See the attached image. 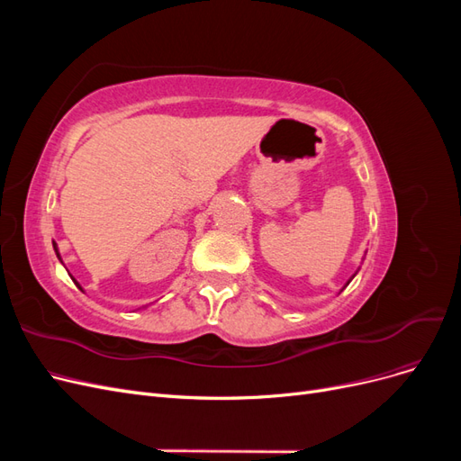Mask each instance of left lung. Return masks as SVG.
I'll list each match as a JSON object with an SVG mask.
<instances>
[{
  "mask_svg": "<svg viewBox=\"0 0 461 461\" xmlns=\"http://www.w3.org/2000/svg\"><path fill=\"white\" fill-rule=\"evenodd\" d=\"M350 281H352V278H350ZM350 281H348V283H346V286H348V285H350Z\"/></svg>",
  "mask_w": 461,
  "mask_h": 461,
  "instance_id": "8db88e82",
  "label": "left lung"
}]
</instances>
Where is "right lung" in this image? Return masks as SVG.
I'll return each instance as SVG.
<instances>
[{
	"mask_svg": "<svg viewBox=\"0 0 461 461\" xmlns=\"http://www.w3.org/2000/svg\"><path fill=\"white\" fill-rule=\"evenodd\" d=\"M53 249H55V254H58V258H59V261H61V256H59V249H58V244H55V242H53ZM71 278H73V276H71ZM73 281H75V278H73ZM75 285H77V286H78V288H80V290H82V286H80V285H78V283H77V281H75Z\"/></svg>",
	"mask_w": 461,
	"mask_h": 461,
	"instance_id": "right-lung-1",
	"label": "right lung"
}]
</instances>
